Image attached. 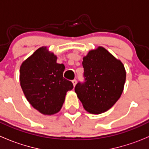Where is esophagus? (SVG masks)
I'll return each instance as SVG.
<instances>
[{
  "mask_svg": "<svg viewBox=\"0 0 149 149\" xmlns=\"http://www.w3.org/2000/svg\"><path fill=\"white\" fill-rule=\"evenodd\" d=\"M72 83H73V86H75L76 83H77V81H76V79H73V80L72 81Z\"/></svg>",
  "mask_w": 149,
  "mask_h": 149,
  "instance_id": "34e87169",
  "label": "esophagus"
}]
</instances>
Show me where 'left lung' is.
<instances>
[{
	"instance_id": "left-lung-1",
	"label": "left lung",
	"mask_w": 149,
	"mask_h": 149,
	"mask_svg": "<svg viewBox=\"0 0 149 149\" xmlns=\"http://www.w3.org/2000/svg\"><path fill=\"white\" fill-rule=\"evenodd\" d=\"M82 65L84 82L75 87L78 97L87 112H106L123 93L126 78L124 65L102 47L89 51Z\"/></svg>"
}]
</instances>
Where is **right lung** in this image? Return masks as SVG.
<instances>
[{
    "label": "right lung",
    "mask_w": 149,
    "mask_h": 149,
    "mask_svg": "<svg viewBox=\"0 0 149 149\" xmlns=\"http://www.w3.org/2000/svg\"><path fill=\"white\" fill-rule=\"evenodd\" d=\"M57 57L46 47L39 48L20 68V84L31 106L43 115L61 110L71 81L63 78L65 65L57 63Z\"/></svg>",
    "instance_id": "obj_1"
}]
</instances>
